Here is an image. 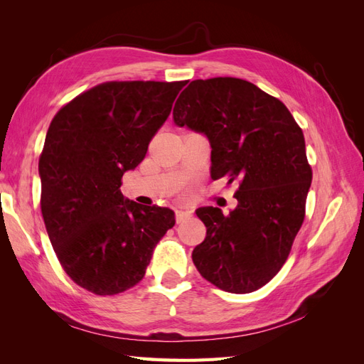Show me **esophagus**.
<instances>
[{"mask_svg": "<svg viewBox=\"0 0 364 364\" xmlns=\"http://www.w3.org/2000/svg\"><path fill=\"white\" fill-rule=\"evenodd\" d=\"M191 217L190 211H176V222L178 223H183L186 218Z\"/></svg>", "mask_w": 364, "mask_h": 364, "instance_id": "34e87169", "label": "esophagus"}]
</instances>
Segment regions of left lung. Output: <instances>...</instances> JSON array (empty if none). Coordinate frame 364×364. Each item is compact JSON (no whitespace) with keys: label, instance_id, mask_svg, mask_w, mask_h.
<instances>
[{"label":"left lung","instance_id":"1","mask_svg":"<svg viewBox=\"0 0 364 364\" xmlns=\"http://www.w3.org/2000/svg\"><path fill=\"white\" fill-rule=\"evenodd\" d=\"M173 118L208 136L213 179L238 183L228 215L214 206L196 211L206 237L193 250L194 266L220 290L255 291L281 270L304 223L313 179L304 132L277 97L235 77L193 80Z\"/></svg>","mask_w":364,"mask_h":364}]
</instances>
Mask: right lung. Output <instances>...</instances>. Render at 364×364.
Instances as JSON below:
<instances>
[{"label": "right lung", "mask_w": 364, "mask_h": 364, "mask_svg": "<svg viewBox=\"0 0 364 364\" xmlns=\"http://www.w3.org/2000/svg\"><path fill=\"white\" fill-rule=\"evenodd\" d=\"M182 82H105L51 119L39 156L41 211L65 273L98 296L144 278L159 240L176 223L168 208L141 206L119 191L168 118Z\"/></svg>", "instance_id": "right-lung-1"}]
</instances>
